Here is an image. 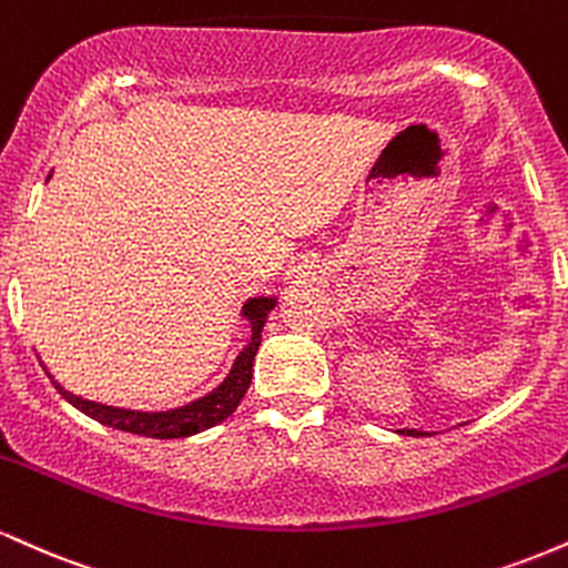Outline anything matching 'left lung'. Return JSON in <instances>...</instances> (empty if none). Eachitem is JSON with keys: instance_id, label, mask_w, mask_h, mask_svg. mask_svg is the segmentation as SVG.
<instances>
[{"instance_id": "8db88e82", "label": "left lung", "mask_w": 568, "mask_h": 568, "mask_svg": "<svg viewBox=\"0 0 568 568\" xmlns=\"http://www.w3.org/2000/svg\"><path fill=\"white\" fill-rule=\"evenodd\" d=\"M397 433H400V435H414V438H427V435H435V433H427V429H408V427L397 429Z\"/></svg>"}]
</instances>
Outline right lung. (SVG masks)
I'll return each mask as SVG.
<instances>
[{
	"instance_id": "obj_1",
	"label": "right lung",
	"mask_w": 568,
	"mask_h": 568,
	"mask_svg": "<svg viewBox=\"0 0 568 568\" xmlns=\"http://www.w3.org/2000/svg\"><path fill=\"white\" fill-rule=\"evenodd\" d=\"M277 296H253L243 304V317L251 323V342L240 349V355L234 357L232 371L226 374V379L219 384L216 389H211L207 395L197 397V400L186 403V406L171 408V410H133V408H116L106 406V403L84 400V397L69 393L58 384L53 376L55 389L61 393L74 408H80L82 414H88L90 419L101 422L122 433L143 435V438H158V440H171V438H189V435H197L202 429L216 427L219 422H224L226 416H232V410L240 406L247 387L253 379V361H256L258 344H262V331L266 323V315L275 310Z\"/></svg>"
}]
</instances>
